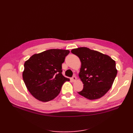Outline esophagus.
Listing matches in <instances>:
<instances>
[{"label": "esophagus", "mask_w": 133, "mask_h": 133, "mask_svg": "<svg viewBox=\"0 0 133 133\" xmlns=\"http://www.w3.org/2000/svg\"><path fill=\"white\" fill-rule=\"evenodd\" d=\"M76 80V76H75V75H74L73 76H72V80L73 81H75Z\"/></svg>", "instance_id": "34e87169"}]
</instances>
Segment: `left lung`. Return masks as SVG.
I'll use <instances>...</instances> for the list:
<instances>
[{
  "mask_svg": "<svg viewBox=\"0 0 133 133\" xmlns=\"http://www.w3.org/2000/svg\"><path fill=\"white\" fill-rule=\"evenodd\" d=\"M81 66L79 77L83 83L78 93L89 100L99 99L111 88L117 75L115 61L109 56L87 47L73 49Z\"/></svg>",
  "mask_w": 133,
  "mask_h": 133,
  "instance_id": "8db88e82",
  "label": "left lung"
}]
</instances>
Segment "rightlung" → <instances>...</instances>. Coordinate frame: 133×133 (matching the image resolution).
Segmentation results:
<instances>
[{
	"label": "right lung",
	"instance_id": "add662e5",
	"mask_svg": "<svg viewBox=\"0 0 133 133\" xmlns=\"http://www.w3.org/2000/svg\"><path fill=\"white\" fill-rule=\"evenodd\" d=\"M69 51L51 49L33 55L24 64L23 78L30 93L43 102L57 97L69 79L62 74V64Z\"/></svg>",
	"mask_w": 133,
	"mask_h": 133
}]
</instances>
